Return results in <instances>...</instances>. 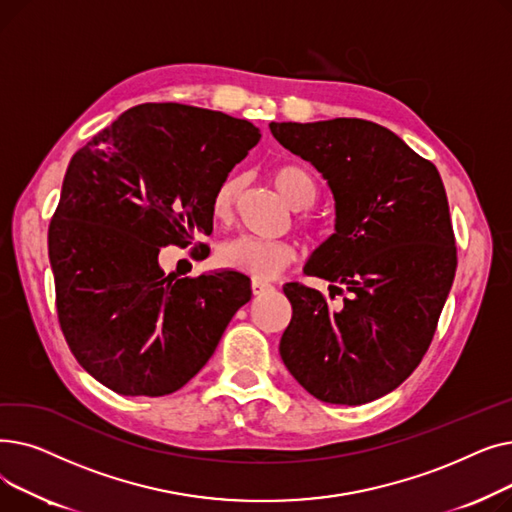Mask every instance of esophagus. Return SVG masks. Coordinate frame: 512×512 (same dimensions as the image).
Here are the masks:
<instances>
[{
  "label": "esophagus",
  "instance_id": "obj_1",
  "mask_svg": "<svg viewBox=\"0 0 512 512\" xmlns=\"http://www.w3.org/2000/svg\"><path fill=\"white\" fill-rule=\"evenodd\" d=\"M251 290H253L255 297H259V294H263V292H267V290H272V284H265V282H253V284H251Z\"/></svg>",
  "mask_w": 512,
  "mask_h": 512
}]
</instances>
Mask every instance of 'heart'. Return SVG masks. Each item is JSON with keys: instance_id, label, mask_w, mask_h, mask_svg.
I'll return each instance as SVG.
<instances>
[{"instance_id": "heart-1", "label": "heart", "mask_w": 512, "mask_h": 512, "mask_svg": "<svg viewBox=\"0 0 512 512\" xmlns=\"http://www.w3.org/2000/svg\"><path fill=\"white\" fill-rule=\"evenodd\" d=\"M272 182L284 201L294 209L309 207L317 197L313 178L299 166H280L272 174ZM240 193V180L226 176L211 195V215L215 222L228 224ZM294 251L284 240H263L253 236H236L220 247L218 263L226 270L240 272L255 282L278 278L292 263Z\"/></svg>"}]
</instances>
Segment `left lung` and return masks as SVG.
Returning <instances> with one entry per match:
<instances>
[{"label": "left lung", "mask_w": 512, "mask_h": 512, "mask_svg": "<svg viewBox=\"0 0 512 512\" xmlns=\"http://www.w3.org/2000/svg\"><path fill=\"white\" fill-rule=\"evenodd\" d=\"M274 139L324 176L334 234L305 274L326 294L290 282L292 319L280 357L309 394L365 405L405 382L434 338L456 272V247L440 172L405 141L361 118L272 122Z\"/></svg>", "instance_id": "left-lung-1"}]
</instances>
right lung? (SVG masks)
I'll list each match as a JSON object with an SVG mask.
<instances>
[{
  "instance_id": "1",
  "label": "right lung",
  "mask_w": 512,
  "mask_h": 512,
  "mask_svg": "<svg viewBox=\"0 0 512 512\" xmlns=\"http://www.w3.org/2000/svg\"><path fill=\"white\" fill-rule=\"evenodd\" d=\"M259 139L257 126L222 112L143 103L70 159L49 261L66 342L105 388L122 396L180 390L251 301L247 276H166L159 251L211 234L215 186Z\"/></svg>"
}]
</instances>
